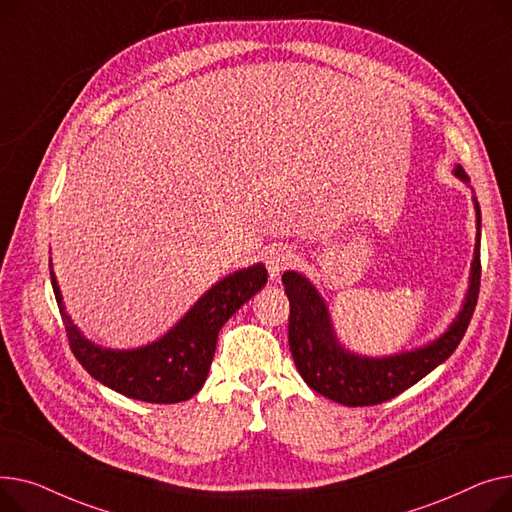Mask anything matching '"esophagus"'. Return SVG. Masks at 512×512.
I'll list each match as a JSON object with an SVG mask.
<instances>
[{
	"label": "esophagus",
	"mask_w": 512,
	"mask_h": 512,
	"mask_svg": "<svg viewBox=\"0 0 512 512\" xmlns=\"http://www.w3.org/2000/svg\"><path fill=\"white\" fill-rule=\"evenodd\" d=\"M264 262H266L270 279H277L283 273V270H287L295 264V254L289 248L279 246V248H273V250L266 252Z\"/></svg>",
	"instance_id": "esophagus-1"
}]
</instances>
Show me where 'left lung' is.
Instances as JSON below:
<instances>
[{
	"label": "left lung",
	"instance_id": "obj_1",
	"mask_svg": "<svg viewBox=\"0 0 512 512\" xmlns=\"http://www.w3.org/2000/svg\"><path fill=\"white\" fill-rule=\"evenodd\" d=\"M455 175L469 184V177L461 165L455 167ZM473 204L477 235L463 308L444 335L419 349L388 357H362L347 351L335 335L328 308L316 287L295 270L283 273V285L291 308L289 349L297 372L312 390L347 407L378 405L401 395L403 390L428 376L453 355L471 322L479 295V279H482V262H479L482 213H479L475 196Z\"/></svg>",
	"mask_w": 512,
	"mask_h": 512
}]
</instances>
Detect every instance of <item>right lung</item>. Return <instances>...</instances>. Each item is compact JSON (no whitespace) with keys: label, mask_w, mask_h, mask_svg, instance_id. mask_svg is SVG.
Instances as JSON below:
<instances>
[{"label":"right lung","mask_w":512,"mask_h":512,"mask_svg":"<svg viewBox=\"0 0 512 512\" xmlns=\"http://www.w3.org/2000/svg\"><path fill=\"white\" fill-rule=\"evenodd\" d=\"M266 279L264 264L235 270L210 287L155 343L138 349H105L88 341L66 314L62 291L51 270V285L70 349L82 368L119 395L163 405L188 401L198 393L215 357L221 326L266 285Z\"/></svg>","instance_id":"obj_1"}]
</instances>
